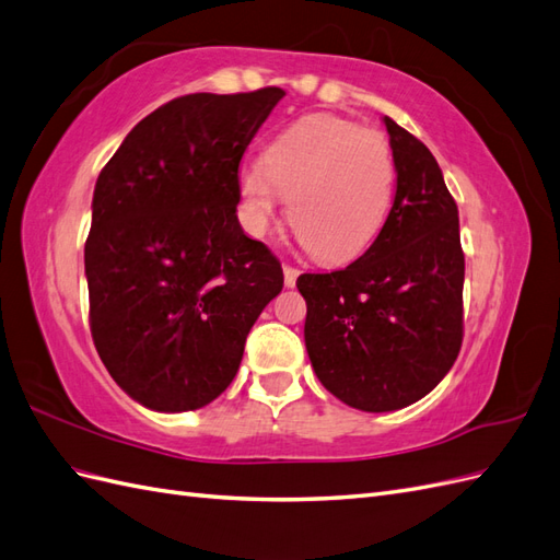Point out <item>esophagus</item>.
Returning a JSON list of instances; mask_svg holds the SVG:
<instances>
[{
	"label": "esophagus",
	"instance_id": "obj_1",
	"mask_svg": "<svg viewBox=\"0 0 560 560\" xmlns=\"http://www.w3.org/2000/svg\"><path fill=\"white\" fill-rule=\"evenodd\" d=\"M298 275H300V269H295L291 265H283V283L289 285V289H293V285H295Z\"/></svg>",
	"mask_w": 560,
	"mask_h": 560
}]
</instances>
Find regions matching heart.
Returning a JSON list of instances; mask_svg holds the SVG:
<instances>
[{
    "label": "heart",
    "mask_w": 560,
    "mask_h": 560,
    "mask_svg": "<svg viewBox=\"0 0 560 560\" xmlns=\"http://www.w3.org/2000/svg\"><path fill=\"white\" fill-rule=\"evenodd\" d=\"M396 183L387 138L330 115H312L271 142L265 162L238 178V211L262 236L279 206L314 258L345 262L371 246L389 215Z\"/></svg>",
    "instance_id": "heart-1"
}]
</instances>
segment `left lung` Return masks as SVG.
Segmentation results:
<instances>
[{"instance_id":"obj_1","label":"left lung","mask_w":560,"mask_h":560,"mask_svg":"<svg viewBox=\"0 0 560 560\" xmlns=\"http://www.w3.org/2000/svg\"><path fill=\"white\" fill-rule=\"evenodd\" d=\"M392 211L371 248L330 275H300L305 345L342 404L387 412L420 401L453 369L465 332L459 215L434 154L385 117Z\"/></svg>"}]
</instances>
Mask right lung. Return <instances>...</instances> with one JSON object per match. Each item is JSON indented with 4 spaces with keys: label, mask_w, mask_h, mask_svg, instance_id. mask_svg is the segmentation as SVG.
<instances>
[{
    "label": "right lung",
    "mask_w": 560,
    "mask_h": 560,
    "mask_svg": "<svg viewBox=\"0 0 560 560\" xmlns=\"http://www.w3.org/2000/svg\"><path fill=\"white\" fill-rule=\"evenodd\" d=\"M285 91L189 93L124 138L93 189L89 324L112 380L159 412L230 387L283 269L236 218L238 164Z\"/></svg>",
    "instance_id": "obj_1"
}]
</instances>
